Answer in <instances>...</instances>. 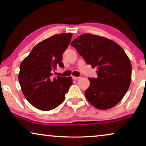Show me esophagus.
<instances>
[{
	"label": "esophagus",
	"mask_w": 146,
	"mask_h": 146,
	"mask_svg": "<svg viewBox=\"0 0 146 146\" xmlns=\"http://www.w3.org/2000/svg\"><path fill=\"white\" fill-rule=\"evenodd\" d=\"M72 78L73 80H78L80 78V77H77V76H72Z\"/></svg>",
	"instance_id": "esophagus-1"
}]
</instances>
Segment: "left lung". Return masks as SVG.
I'll list each match as a JSON object with an SVG mask.
<instances>
[{
	"mask_svg": "<svg viewBox=\"0 0 146 146\" xmlns=\"http://www.w3.org/2000/svg\"><path fill=\"white\" fill-rule=\"evenodd\" d=\"M87 64L96 68V78H88L85 91L87 100L95 108L115 106L127 92L131 80V64L125 51L114 41L86 33L72 42Z\"/></svg>",
	"mask_w": 146,
	"mask_h": 146,
	"instance_id": "8db88e82",
	"label": "left lung"
}]
</instances>
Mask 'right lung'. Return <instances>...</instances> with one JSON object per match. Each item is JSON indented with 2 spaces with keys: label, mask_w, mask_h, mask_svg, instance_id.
<instances>
[{
  "label": "right lung",
  "mask_w": 146,
  "mask_h": 146,
  "mask_svg": "<svg viewBox=\"0 0 146 146\" xmlns=\"http://www.w3.org/2000/svg\"><path fill=\"white\" fill-rule=\"evenodd\" d=\"M72 33L52 36L37 44L20 65L19 81L21 90L30 104L48 111L65 100L72 84V77H52L57 66L62 68V54L70 43Z\"/></svg>",
  "instance_id": "obj_1"
}]
</instances>
